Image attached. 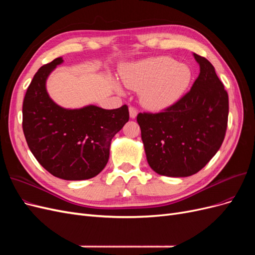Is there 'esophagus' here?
Instances as JSON below:
<instances>
[{"label":"esophagus","mask_w":255,"mask_h":255,"mask_svg":"<svg viewBox=\"0 0 255 255\" xmlns=\"http://www.w3.org/2000/svg\"><path fill=\"white\" fill-rule=\"evenodd\" d=\"M128 111H129V117L132 118V119H134L136 116H137V110L135 109V107H133V106H129Z\"/></svg>","instance_id":"34e87169"}]
</instances>
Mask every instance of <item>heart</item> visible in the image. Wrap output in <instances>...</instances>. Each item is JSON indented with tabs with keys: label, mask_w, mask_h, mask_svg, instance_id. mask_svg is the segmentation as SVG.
<instances>
[{
	"label": "heart",
	"mask_w": 255,
	"mask_h": 255,
	"mask_svg": "<svg viewBox=\"0 0 255 255\" xmlns=\"http://www.w3.org/2000/svg\"><path fill=\"white\" fill-rule=\"evenodd\" d=\"M121 79L127 87L140 91L145 107L161 110L182 97L191 81V70L171 57L160 56L128 66Z\"/></svg>",
	"instance_id": "1"
}]
</instances>
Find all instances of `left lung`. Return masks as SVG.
Returning a JSON list of instances; mask_svg holds the SVG:
<instances>
[{
	"mask_svg": "<svg viewBox=\"0 0 255 255\" xmlns=\"http://www.w3.org/2000/svg\"><path fill=\"white\" fill-rule=\"evenodd\" d=\"M200 74L179 101L159 113H139L146 160L166 176H189L212 159L225 139L229 96L205 57L194 54Z\"/></svg>",
	"mask_w": 255,
	"mask_h": 255,
	"instance_id": "obj_1",
	"label": "left lung"
}]
</instances>
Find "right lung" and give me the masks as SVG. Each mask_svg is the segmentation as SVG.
Listing matches in <instances>:
<instances>
[{
	"instance_id": "add662e5",
	"label": "right lung",
	"mask_w": 255,
	"mask_h": 255,
	"mask_svg": "<svg viewBox=\"0 0 255 255\" xmlns=\"http://www.w3.org/2000/svg\"><path fill=\"white\" fill-rule=\"evenodd\" d=\"M61 63L63 58H55L34 75L23 100V133L45 170L63 180H87L106 166L113 137L128 121V107L103 110L88 105L66 110L54 103L45 82Z\"/></svg>"
}]
</instances>
